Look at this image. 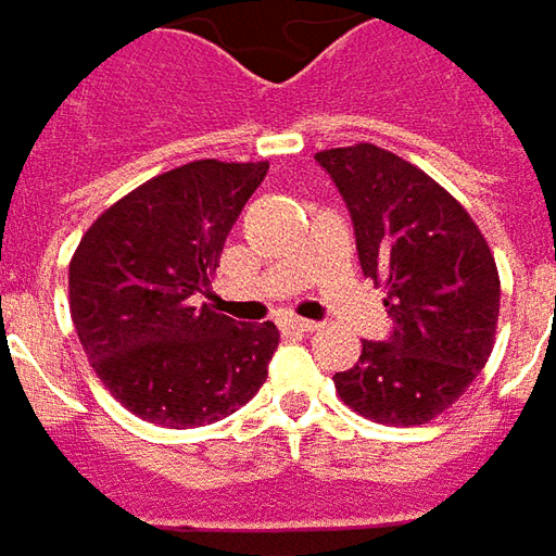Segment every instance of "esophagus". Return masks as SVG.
Masks as SVG:
<instances>
[{
  "label": "esophagus",
  "instance_id": "34e87169",
  "mask_svg": "<svg viewBox=\"0 0 556 556\" xmlns=\"http://www.w3.org/2000/svg\"><path fill=\"white\" fill-rule=\"evenodd\" d=\"M285 325H288L290 331H300V333L318 331V321H306V318H288Z\"/></svg>",
  "mask_w": 556,
  "mask_h": 556
}]
</instances>
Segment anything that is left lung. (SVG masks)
Here are the masks:
<instances>
[{"instance_id": "1", "label": "left lung", "mask_w": 556, "mask_h": 556, "mask_svg": "<svg viewBox=\"0 0 556 556\" xmlns=\"http://www.w3.org/2000/svg\"><path fill=\"white\" fill-rule=\"evenodd\" d=\"M353 216L362 271L387 281V340H365L340 399L377 424L412 427L442 415L485 368L502 281L495 256L442 185L377 144L315 154Z\"/></svg>"}]
</instances>
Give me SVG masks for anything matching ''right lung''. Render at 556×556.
<instances>
[{
	"label": "right lung",
	"mask_w": 556,
	"mask_h": 556,
	"mask_svg": "<svg viewBox=\"0 0 556 556\" xmlns=\"http://www.w3.org/2000/svg\"><path fill=\"white\" fill-rule=\"evenodd\" d=\"M268 163L194 161L98 216L71 260V315L101 383L141 420L185 430L238 412L266 383L271 321L198 303Z\"/></svg>",
	"instance_id": "1"
}]
</instances>
